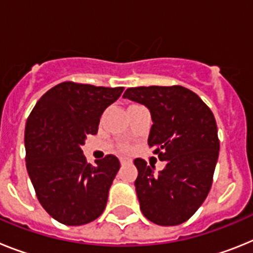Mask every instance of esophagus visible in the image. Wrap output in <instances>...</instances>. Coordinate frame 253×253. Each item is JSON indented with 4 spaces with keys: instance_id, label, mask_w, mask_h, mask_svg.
I'll use <instances>...</instances> for the list:
<instances>
[{
    "instance_id": "obj_1",
    "label": "esophagus",
    "mask_w": 253,
    "mask_h": 253,
    "mask_svg": "<svg viewBox=\"0 0 253 253\" xmlns=\"http://www.w3.org/2000/svg\"><path fill=\"white\" fill-rule=\"evenodd\" d=\"M131 161L129 160V158H120V163L122 165H126V163H130Z\"/></svg>"
}]
</instances>
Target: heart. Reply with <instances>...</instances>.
Returning <instances> with one entry per match:
<instances>
[{
    "instance_id": "heart-1",
    "label": "heart",
    "mask_w": 253,
    "mask_h": 253,
    "mask_svg": "<svg viewBox=\"0 0 253 253\" xmlns=\"http://www.w3.org/2000/svg\"><path fill=\"white\" fill-rule=\"evenodd\" d=\"M123 149H124V151H126V149H128V148H126V147H124V148H123Z\"/></svg>"
}]
</instances>
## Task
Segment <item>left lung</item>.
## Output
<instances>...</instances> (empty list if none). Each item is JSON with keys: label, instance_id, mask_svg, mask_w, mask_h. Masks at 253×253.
Instances as JSON below:
<instances>
[{"label": "left lung", "instance_id": "8db88e82", "mask_svg": "<svg viewBox=\"0 0 253 253\" xmlns=\"http://www.w3.org/2000/svg\"><path fill=\"white\" fill-rule=\"evenodd\" d=\"M123 97L151 111L149 148L166 161L156 175L153 166L135 158L138 200L143 215L158 225L186 222L204 203L213 184L219 156L215 118L195 92L178 86L130 87Z\"/></svg>", "mask_w": 253, "mask_h": 253}]
</instances>
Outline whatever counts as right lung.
<instances>
[{
	"label": "right lung",
	"instance_id": "right-lung-1",
	"mask_svg": "<svg viewBox=\"0 0 253 253\" xmlns=\"http://www.w3.org/2000/svg\"><path fill=\"white\" fill-rule=\"evenodd\" d=\"M123 90L62 82L46 91L29 115L28 173L42 207L62 224H87L105 210L120 162L107 154L91 166L81 146L87 135L97 133L100 116Z\"/></svg>",
	"mask_w": 253,
	"mask_h": 253
}]
</instances>
